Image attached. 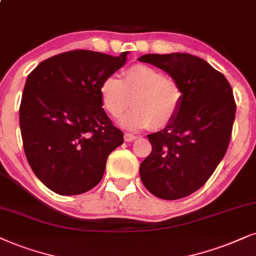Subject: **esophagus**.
<instances>
[{"label": "esophagus", "instance_id": "34e87169", "mask_svg": "<svg viewBox=\"0 0 256 256\" xmlns=\"http://www.w3.org/2000/svg\"><path fill=\"white\" fill-rule=\"evenodd\" d=\"M124 139H125V142H132V140H134V139H137V136L126 132V134H124Z\"/></svg>", "mask_w": 256, "mask_h": 256}]
</instances>
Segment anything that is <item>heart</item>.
Wrapping results in <instances>:
<instances>
[{"instance_id":"heart-1","label":"heart","mask_w":256,"mask_h":256,"mask_svg":"<svg viewBox=\"0 0 256 256\" xmlns=\"http://www.w3.org/2000/svg\"><path fill=\"white\" fill-rule=\"evenodd\" d=\"M102 105L111 117L122 118L126 128H160L169 125L178 113L184 90L171 76L148 64H134L122 72V80L108 76L100 85Z\"/></svg>"}]
</instances>
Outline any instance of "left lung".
Listing matches in <instances>:
<instances>
[{"label": "left lung", "instance_id": "1", "mask_svg": "<svg viewBox=\"0 0 256 256\" xmlns=\"http://www.w3.org/2000/svg\"><path fill=\"white\" fill-rule=\"evenodd\" d=\"M139 61L166 70L184 90L174 120L148 134L152 151L142 162L140 178L160 198H183L204 186L227 152L236 112L232 86L221 72L192 54H146Z\"/></svg>", "mask_w": 256, "mask_h": 256}]
</instances>
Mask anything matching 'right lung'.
Wrapping results in <instances>:
<instances>
[{"label":"right lung","mask_w":256,"mask_h":256,"mask_svg":"<svg viewBox=\"0 0 256 256\" xmlns=\"http://www.w3.org/2000/svg\"><path fill=\"white\" fill-rule=\"evenodd\" d=\"M126 56L64 52L28 76L20 105L22 143L32 170L52 192L79 195L94 188L110 154L124 143L102 108L100 85Z\"/></svg>","instance_id":"add662e5"}]
</instances>
